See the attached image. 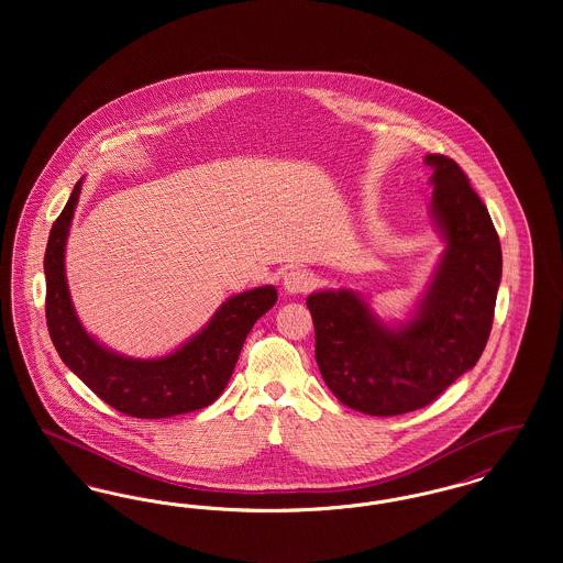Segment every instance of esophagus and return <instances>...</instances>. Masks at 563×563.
<instances>
[{
    "instance_id": "34e87169",
    "label": "esophagus",
    "mask_w": 563,
    "mask_h": 563,
    "mask_svg": "<svg viewBox=\"0 0 563 563\" xmlns=\"http://www.w3.org/2000/svg\"><path fill=\"white\" fill-rule=\"evenodd\" d=\"M283 287L287 294H308L314 287V276L308 269H289L283 278Z\"/></svg>"
}]
</instances>
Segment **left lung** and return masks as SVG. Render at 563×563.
I'll return each mask as SVG.
<instances>
[{"mask_svg":"<svg viewBox=\"0 0 563 563\" xmlns=\"http://www.w3.org/2000/svg\"><path fill=\"white\" fill-rule=\"evenodd\" d=\"M432 219L445 253L407 324L388 327L352 291L306 299L317 363L331 393L367 416H399L434 401L477 365L503 276L498 232L452 158L429 154Z\"/></svg>","mask_w":563,"mask_h":563,"instance_id":"left-lung-1","label":"left lung"}]
</instances>
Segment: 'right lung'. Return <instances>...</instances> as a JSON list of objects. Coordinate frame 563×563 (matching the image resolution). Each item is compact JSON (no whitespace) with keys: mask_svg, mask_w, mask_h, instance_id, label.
Here are the masks:
<instances>
[{"mask_svg":"<svg viewBox=\"0 0 563 563\" xmlns=\"http://www.w3.org/2000/svg\"><path fill=\"white\" fill-rule=\"evenodd\" d=\"M81 179L53 223L44 255L46 322L63 363L113 409L145 420L202 409L228 386L242 344L276 303V289L257 287L230 297L211 322L168 356L129 358L103 349L81 327L65 278V242L80 198Z\"/></svg>","mask_w":563,"mask_h":563,"instance_id":"right-lung-1","label":"right lung"}]
</instances>
